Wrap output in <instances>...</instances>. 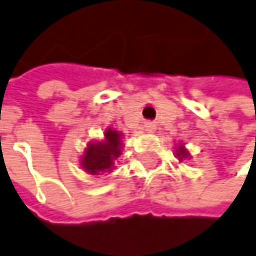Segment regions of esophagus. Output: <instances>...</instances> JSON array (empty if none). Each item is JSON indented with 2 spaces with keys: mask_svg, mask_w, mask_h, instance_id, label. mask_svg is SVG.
I'll list each match as a JSON object with an SVG mask.
<instances>
[{
  "mask_svg": "<svg viewBox=\"0 0 256 256\" xmlns=\"http://www.w3.org/2000/svg\"><path fill=\"white\" fill-rule=\"evenodd\" d=\"M144 128H145L146 132H152V130L156 128V123H152V122H145Z\"/></svg>",
  "mask_w": 256,
  "mask_h": 256,
  "instance_id": "obj_1",
  "label": "esophagus"
}]
</instances>
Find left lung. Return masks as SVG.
<instances>
[{
    "instance_id": "8db88e82",
    "label": "left lung",
    "mask_w": 256,
    "mask_h": 256,
    "mask_svg": "<svg viewBox=\"0 0 256 256\" xmlns=\"http://www.w3.org/2000/svg\"><path fill=\"white\" fill-rule=\"evenodd\" d=\"M176 157H178L179 160L182 162L184 158H186V157H190V154H188V151L184 148V145H179L178 150H176Z\"/></svg>"
}]
</instances>
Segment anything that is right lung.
I'll use <instances>...</instances> for the list:
<instances>
[{
  "mask_svg": "<svg viewBox=\"0 0 256 256\" xmlns=\"http://www.w3.org/2000/svg\"><path fill=\"white\" fill-rule=\"evenodd\" d=\"M122 156V133L108 128L105 139L90 142L81 157L82 169L90 175H100L114 169V162Z\"/></svg>",
  "mask_w": 256,
  "mask_h": 256,
  "instance_id": "add662e5",
  "label": "right lung"
}]
</instances>
